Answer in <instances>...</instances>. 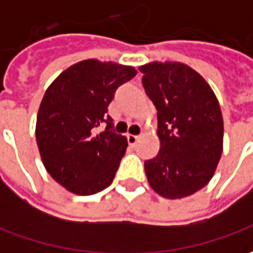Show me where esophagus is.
Here are the masks:
<instances>
[{
  "mask_svg": "<svg viewBox=\"0 0 253 253\" xmlns=\"http://www.w3.org/2000/svg\"><path fill=\"white\" fill-rule=\"evenodd\" d=\"M138 139H139V137H138V135L127 134V142H128V145H131V146H134V145H135V143L138 142Z\"/></svg>",
  "mask_w": 253,
  "mask_h": 253,
  "instance_id": "obj_1",
  "label": "esophagus"
}]
</instances>
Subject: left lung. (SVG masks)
I'll use <instances>...</instances> for the list:
<instances>
[{"label":"left lung","mask_w":253,"mask_h":253,"mask_svg":"<svg viewBox=\"0 0 253 253\" xmlns=\"http://www.w3.org/2000/svg\"><path fill=\"white\" fill-rule=\"evenodd\" d=\"M139 72L159 121V154L145 161L149 184L168 199L192 195L210 181L222 154L223 121L217 96L184 63L150 62Z\"/></svg>","instance_id":"left-lung-1"}]
</instances>
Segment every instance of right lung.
<instances>
[{
  "label": "right lung",
  "instance_id": "add662e5",
  "mask_svg": "<svg viewBox=\"0 0 253 253\" xmlns=\"http://www.w3.org/2000/svg\"><path fill=\"white\" fill-rule=\"evenodd\" d=\"M137 74L132 66L86 59L67 67L47 88L36 118V142L54 180L77 195L110 186L127 138L112 130L108 105L115 90ZM101 123L104 132H98Z\"/></svg>",
  "mask_w": 253,
  "mask_h": 253
}]
</instances>
